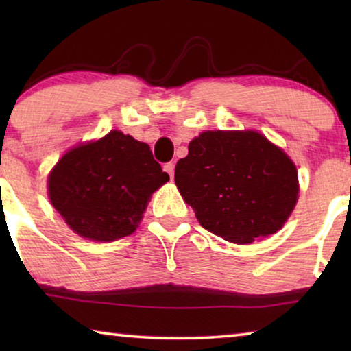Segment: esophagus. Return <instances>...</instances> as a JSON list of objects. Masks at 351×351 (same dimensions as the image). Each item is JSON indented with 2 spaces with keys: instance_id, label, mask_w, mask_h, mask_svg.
<instances>
[{
  "instance_id": "esophagus-1",
  "label": "esophagus",
  "mask_w": 351,
  "mask_h": 351,
  "mask_svg": "<svg viewBox=\"0 0 351 351\" xmlns=\"http://www.w3.org/2000/svg\"><path fill=\"white\" fill-rule=\"evenodd\" d=\"M174 167H176L174 162H166V165H165V171L167 172V174H169L171 179H174Z\"/></svg>"
}]
</instances>
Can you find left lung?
Returning <instances> with one entry per match:
<instances>
[{"instance_id":"8db88e82","label":"left lung","mask_w":351,"mask_h":351,"mask_svg":"<svg viewBox=\"0 0 351 351\" xmlns=\"http://www.w3.org/2000/svg\"><path fill=\"white\" fill-rule=\"evenodd\" d=\"M176 185L201 227L230 243L276 233L297 203V169L252 131H208L176 166Z\"/></svg>"}]
</instances>
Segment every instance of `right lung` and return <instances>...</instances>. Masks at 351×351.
Segmentation results:
<instances>
[{
    "instance_id": "1",
    "label": "right lung",
    "mask_w": 351,
    "mask_h": 351,
    "mask_svg": "<svg viewBox=\"0 0 351 351\" xmlns=\"http://www.w3.org/2000/svg\"><path fill=\"white\" fill-rule=\"evenodd\" d=\"M169 180L150 147L119 131L65 153L49 174V198L70 228L94 241L128 237L148 198Z\"/></svg>"
}]
</instances>
